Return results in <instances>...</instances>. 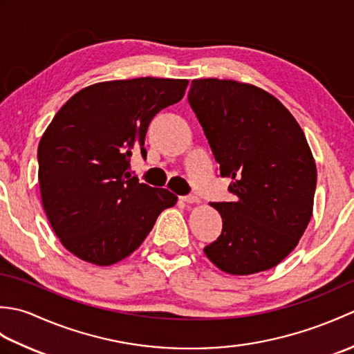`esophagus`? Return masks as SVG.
I'll return each instance as SVG.
<instances>
[{"label": "esophagus", "mask_w": 354, "mask_h": 354, "mask_svg": "<svg viewBox=\"0 0 354 354\" xmlns=\"http://www.w3.org/2000/svg\"><path fill=\"white\" fill-rule=\"evenodd\" d=\"M183 201L187 202V204H196V202H199V198L196 196V194H185V196H183Z\"/></svg>", "instance_id": "obj_1"}]
</instances>
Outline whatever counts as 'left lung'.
<instances>
[{"label": "left lung", "instance_id": "obj_1", "mask_svg": "<svg viewBox=\"0 0 354 354\" xmlns=\"http://www.w3.org/2000/svg\"><path fill=\"white\" fill-rule=\"evenodd\" d=\"M187 99L236 196L212 202L223 225L204 252L232 275L277 266L312 217L317 165L303 129L274 95L234 80H193Z\"/></svg>", "mask_w": 354, "mask_h": 354}]
</instances>
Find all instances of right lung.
I'll return each instance as SVG.
<instances>
[{
    "mask_svg": "<svg viewBox=\"0 0 354 354\" xmlns=\"http://www.w3.org/2000/svg\"><path fill=\"white\" fill-rule=\"evenodd\" d=\"M183 79L102 82L59 109L37 147L42 205L56 236L76 257L109 266L132 254L178 196L131 176L146 160L152 118L184 97Z\"/></svg>",
    "mask_w": 354,
    "mask_h": 354,
    "instance_id": "1",
    "label": "right lung"
}]
</instances>
